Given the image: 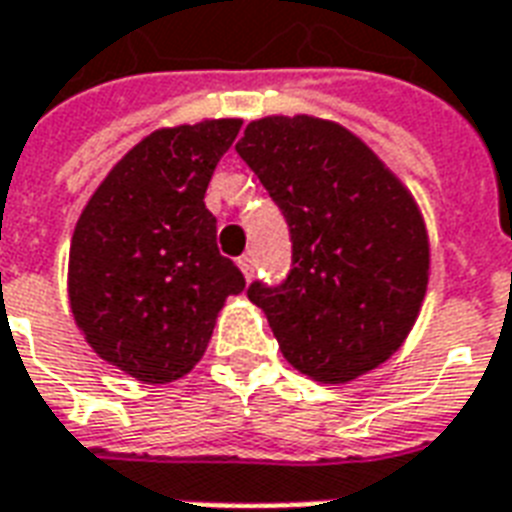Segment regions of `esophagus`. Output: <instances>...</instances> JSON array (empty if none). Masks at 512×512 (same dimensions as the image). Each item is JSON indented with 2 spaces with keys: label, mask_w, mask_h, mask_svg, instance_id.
Returning a JSON list of instances; mask_svg holds the SVG:
<instances>
[{
  "label": "esophagus",
  "mask_w": 512,
  "mask_h": 512,
  "mask_svg": "<svg viewBox=\"0 0 512 512\" xmlns=\"http://www.w3.org/2000/svg\"><path fill=\"white\" fill-rule=\"evenodd\" d=\"M239 268H241V273H244V279H252V273H255V257L252 255H244V257H239Z\"/></svg>",
  "instance_id": "esophagus-1"
}]
</instances>
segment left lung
I'll use <instances>...</instances> for the list:
<instances>
[{"label": "left lung", "mask_w": 512, "mask_h": 512, "mask_svg": "<svg viewBox=\"0 0 512 512\" xmlns=\"http://www.w3.org/2000/svg\"><path fill=\"white\" fill-rule=\"evenodd\" d=\"M236 151L279 204L292 271L255 281L289 364L340 385L388 361L420 316L430 241L417 201L364 140L316 116H265Z\"/></svg>", "instance_id": "8db88e82"}]
</instances>
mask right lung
Here are the masks:
<instances>
[{
  "mask_svg": "<svg viewBox=\"0 0 512 512\" xmlns=\"http://www.w3.org/2000/svg\"><path fill=\"white\" fill-rule=\"evenodd\" d=\"M241 119L151 132L114 164L71 236L68 303L84 340L124 374L164 385L199 364L244 276L217 249L204 193Z\"/></svg>",
  "mask_w": 512,
  "mask_h": 512,
  "instance_id": "add662e5",
  "label": "right lung"
}]
</instances>
